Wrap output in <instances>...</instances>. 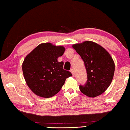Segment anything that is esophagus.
I'll return each mask as SVG.
<instances>
[{"label":"esophagus","mask_w":130,"mask_h":130,"mask_svg":"<svg viewBox=\"0 0 130 130\" xmlns=\"http://www.w3.org/2000/svg\"><path fill=\"white\" fill-rule=\"evenodd\" d=\"M70 72L72 73V74H73V76H74V71L73 69H71V70H70Z\"/></svg>","instance_id":"obj_1"}]
</instances>
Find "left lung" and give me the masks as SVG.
Wrapping results in <instances>:
<instances>
[{
	"label": "left lung",
	"instance_id": "obj_1",
	"mask_svg": "<svg viewBox=\"0 0 130 130\" xmlns=\"http://www.w3.org/2000/svg\"><path fill=\"white\" fill-rule=\"evenodd\" d=\"M72 47L85 63L88 80L80 91L87 96L101 95L108 88L112 80L115 63L109 53L102 46L90 41L73 44Z\"/></svg>",
	"mask_w": 130,
	"mask_h": 130
}]
</instances>
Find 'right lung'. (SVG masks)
I'll list each match as a JSON object with an SVG mask.
<instances>
[{
    "instance_id": "obj_1",
    "label": "right lung",
    "mask_w": 130,
    "mask_h": 130,
    "mask_svg": "<svg viewBox=\"0 0 130 130\" xmlns=\"http://www.w3.org/2000/svg\"><path fill=\"white\" fill-rule=\"evenodd\" d=\"M64 51L63 46L42 43L24 58V79L36 95L46 98L53 96L60 91L67 78L72 76L70 72L63 69V62L57 60Z\"/></svg>"
}]
</instances>
